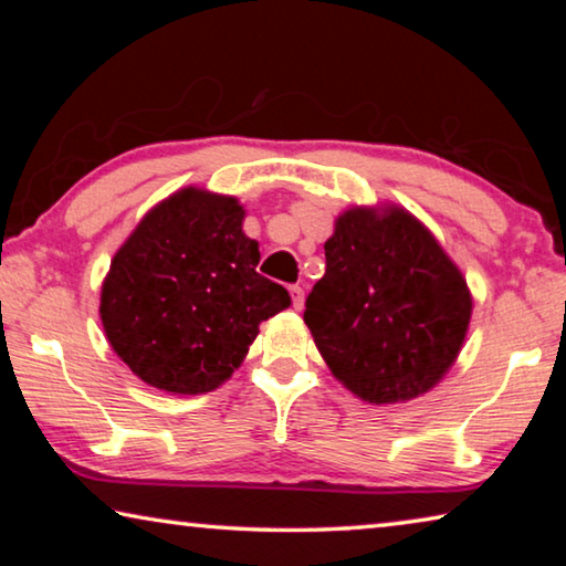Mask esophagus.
Here are the masks:
<instances>
[{
    "mask_svg": "<svg viewBox=\"0 0 566 566\" xmlns=\"http://www.w3.org/2000/svg\"><path fill=\"white\" fill-rule=\"evenodd\" d=\"M290 294H292L294 310H302V304H304V286L302 284H292L290 286Z\"/></svg>",
    "mask_w": 566,
    "mask_h": 566,
    "instance_id": "1",
    "label": "esophagus"
}]
</instances>
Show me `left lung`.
<instances>
[{
    "label": "left lung",
    "instance_id": "left-lung-1",
    "mask_svg": "<svg viewBox=\"0 0 566 566\" xmlns=\"http://www.w3.org/2000/svg\"><path fill=\"white\" fill-rule=\"evenodd\" d=\"M327 272L304 322L332 375L364 401L432 389L452 367L472 296L437 239L405 209H349L324 244Z\"/></svg>",
    "mask_w": 566,
    "mask_h": 566
}]
</instances>
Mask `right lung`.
<instances>
[{"label":"right lung","instance_id":"obj_1","mask_svg":"<svg viewBox=\"0 0 566 566\" xmlns=\"http://www.w3.org/2000/svg\"><path fill=\"white\" fill-rule=\"evenodd\" d=\"M234 197L181 189L142 219L102 286L112 349L147 385L212 391L242 364L260 324L290 292L256 272L260 244L242 232Z\"/></svg>","mask_w":566,"mask_h":566}]
</instances>
